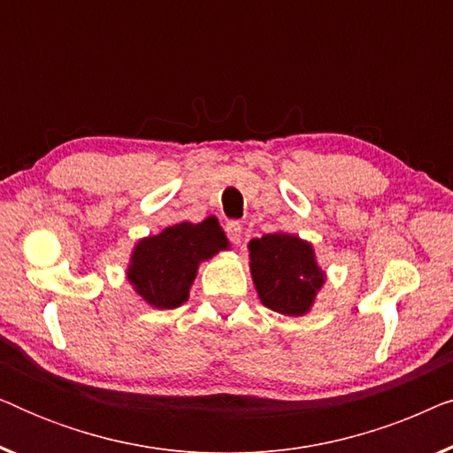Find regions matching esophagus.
Instances as JSON below:
<instances>
[{
    "mask_svg": "<svg viewBox=\"0 0 453 453\" xmlns=\"http://www.w3.org/2000/svg\"><path fill=\"white\" fill-rule=\"evenodd\" d=\"M225 231H226V234H228V239H231L234 245H239V243H241V237H243V234H241V233H243V226H241L237 220L226 222Z\"/></svg>",
    "mask_w": 453,
    "mask_h": 453,
    "instance_id": "esophagus-1",
    "label": "esophagus"
}]
</instances>
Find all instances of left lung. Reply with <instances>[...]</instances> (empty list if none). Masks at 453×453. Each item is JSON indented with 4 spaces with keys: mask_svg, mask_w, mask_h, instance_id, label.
<instances>
[{
    "mask_svg": "<svg viewBox=\"0 0 453 453\" xmlns=\"http://www.w3.org/2000/svg\"><path fill=\"white\" fill-rule=\"evenodd\" d=\"M250 270L259 301L272 311L301 318L311 311L315 296L324 287L326 272L319 268L309 241L290 233H270L250 241Z\"/></svg>",
    "mask_w": 453,
    "mask_h": 453,
    "instance_id": "left-lung-1",
    "label": "left lung"
}]
</instances>
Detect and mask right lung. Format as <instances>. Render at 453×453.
Listing matches in <instances>:
<instances>
[{
	"mask_svg": "<svg viewBox=\"0 0 453 453\" xmlns=\"http://www.w3.org/2000/svg\"><path fill=\"white\" fill-rule=\"evenodd\" d=\"M228 247L216 216L197 225L179 222L134 245L126 270L127 280L150 307L175 309L189 299L200 264Z\"/></svg>",
	"mask_w": 453,
	"mask_h": 453,
	"instance_id": "right-lung-1",
	"label": "right lung"
}]
</instances>
